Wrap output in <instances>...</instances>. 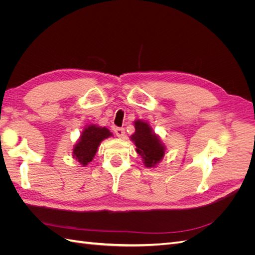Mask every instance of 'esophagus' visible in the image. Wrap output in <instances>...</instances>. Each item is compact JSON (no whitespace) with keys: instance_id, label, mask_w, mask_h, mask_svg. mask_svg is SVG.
I'll return each mask as SVG.
<instances>
[{"instance_id":"esophagus-1","label":"esophagus","mask_w":255,"mask_h":255,"mask_svg":"<svg viewBox=\"0 0 255 255\" xmlns=\"http://www.w3.org/2000/svg\"><path fill=\"white\" fill-rule=\"evenodd\" d=\"M115 134L117 135L119 138H123L126 135V132H125V129L121 128H115Z\"/></svg>"}]
</instances>
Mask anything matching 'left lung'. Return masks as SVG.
Wrapping results in <instances>:
<instances>
[{
    "instance_id": "obj_1",
    "label": "left lung",
    "mask_w": 255,
    "mask_h": 255,
    "mask_svg": "<svg viewBox=\"0 0 255 255\" xmlns=\"http://www.w3.org/2000/svg\"><path fill=\"white\" fill-rule=\"evenodd\" d=\"M135 132L130 135V140L136 145L146 168H155L166 154V146L158 134L154 132L148 121L136 119L134 121Z\"/></svg>"
}]
</instances>
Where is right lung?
<instances>
[{"mask_svg": "<svg viewBox=\"0 0 255 255\" xmlns=\"http://www.w3.org/2000/svg\"><path fill=\"white\" fill-rule=\"evenodd\" d=\"M110 137H113V133L107 128L87 125L73 145L72 157L79 161L82 167H86L94 159L98 146Z\"/></svg>", "mask_w": 255, "mask_h": 255, "instance_id": "right-lung-1", "label": "right lung"}]
</instances>
